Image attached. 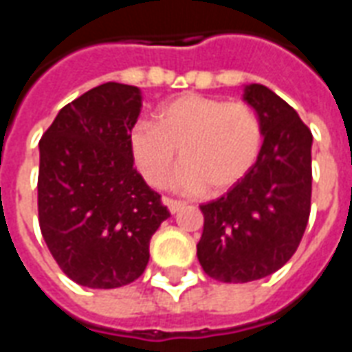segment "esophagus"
I'll return each mask as SVG.
<instances>
[{
    "label": "esophagus",
    "instance_id": "obj_1",
    "mask_svg": "<svg viewBox=\"0 0 352 352\" xmlns=\"http://www.w3.org/2000/svg\"><path fill=\"white\" fill-rule=\"evenodd\" d=\"M162 201H164V206L169 209V213H179V211L186 206L184 201H177V199H171V198H164Z\"/></svg>",
    "mask_w": 352,
    "mask_h": 352
}]
</instances>
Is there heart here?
I'll use <instances>...</instances> for the list:
<instances>
[{"label":"heart","mask_w":352,"mask_h":352,"mask_svg":"<svg viewBox=\"0 0 352 352\" xmlns=\"http://www.w3.org/2000/svg\"><path fill=\"white\" fill-rule=\"evenodd\" d=\"M256 111L241 101L183 94L166 101L154 124L138 120L128 133L131 160L153 188L166 183L179 151L173 186L186 194H222L249 175L262 153Z\"/></svg>","instance_id":"1"}]
</instances>
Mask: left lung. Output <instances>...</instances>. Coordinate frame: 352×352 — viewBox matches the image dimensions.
<instances>
[{"instance_id":"obj_1","label":"left lung","mask_w":352,"mask_h":352,"mask_svg":"<svg viewBox=\"0 0 352 352\" xmlns=\"http://www.w3.org/2000/svg\"><path fill=\"white\" fill-rule=\"evenodd\" d=\"M243 100L264 130L258 162L224 196L199 206L198 260L209 277L224 283L262 279L287 264L311 209L309 128L264 85H247Z\"/></svg>"}]
</instances>
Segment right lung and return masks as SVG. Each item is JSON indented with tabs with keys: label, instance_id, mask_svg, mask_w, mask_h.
I'll return each instance as SVG.
<instances>
[{
	"label": "right lung",
	"instance_id": "obj_1",
	"mask_svg": "<svg viewBox=\"0 0 352 352\" xmlns=\"http://www.w3.org/2000/svg\"><path fill=\"white\" fill-rule=\"evenodd\" d=\"M141 90L105 82L67 103L39 141V226L62 272L87 288L141 277L148 243L169 217L133 168L128 133Z\"/></svg>",
	"mask_w": 352,
	"mask_h": 352
}]
</instances>
